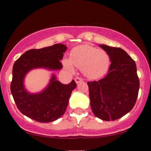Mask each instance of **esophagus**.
<instances>
[{"label":"esophagus","instance_id":"34e87169","mask_svg":"<svg viewBox=\"0 0 151 151\" xmlns=\"http://www.w3.org/2000/svg\"><path fill=\"white\" fill-rule=\"evenodd\" d=\"M82 81H83L82 79H81V78H80L79 77H77L75 78V81H76V83H77V84H79V83L81 82Z\"/></svg>","mask_w":151,"mask_h":151}]
</instances>
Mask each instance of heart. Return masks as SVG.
I'll return each mask as SVG.
<instances>
[{"instance_id": "1", "label": "heart", "mask_w": 151, "mask_h": 151, "mask_svg": "<svg viewBox=\"0 0 151 151\" xmlns=\"http://www.w3.org/2000/svg\"><path fill=\"white\" fill-rule=\"evenodd\" d=\"M70 60H64L67 70H73V65L82 70L88 78L98 79L108 72L110 66L109 54L103 50L84 45L74 47L70 53Z\"/></svg>"}]
</instances>
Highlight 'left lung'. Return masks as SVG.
I'll return each instance as SVG.
<instances>
[{
  "mask_svg": "<svg viewBox=\"0 0 151 151\" xmlns=\"http://www.w3.org/2000/svg\"><path fill=\"white\" fill-rule=\"evenodd\" d=\"M100 47L111 62L103 79L88 81L90 104L93 114L104 121H115L134 106L140 83L136 62L124 50L105 45Z\"/></svg>",
  "mask_w": 151,
  "mask_h": 151,
  "instance_id": "8db88e82",
  "label": "left lung"
}]
</instances>
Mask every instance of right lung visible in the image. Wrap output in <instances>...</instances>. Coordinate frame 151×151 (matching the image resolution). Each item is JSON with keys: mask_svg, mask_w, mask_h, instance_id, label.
Returning a JSON list of instances; mask_svg holds the SVG:
<instances>
[{"mask_svg": "<svg viewBox=\"0 0 151 151\" xmlns=\"http://www.w3.org/2000/svg\"><path fill=\"white\" fill-rule=\"evenodd\" d=\"M67 47L55 44L42 49L26 51L15 62L10 91L17 107L22 114L41 123L54 121L65 114L71 93L77 86L74 80L63 84L52 75L50 83L42 92L30 93L25 89L23 80L27 72L35 68L44 67L49 70H60Z\"/></svg>", "mask_w": 151, "mask_h": 151, "instance_id": "add662e5", "label": "right lung"}]
</instances>
